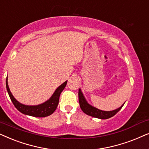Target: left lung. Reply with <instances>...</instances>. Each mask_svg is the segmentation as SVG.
I'll list each match as a JSON object with an SVG mask.
<instances>
[{
    "label": "left lung",
    "mask_w": 149,
    "mask_h": 149,
    "mask_svg": "<svg viewBox=\"0 0 149 149\" xmlns=\"http://www.w3.org/2000/svg\"><path fill=\"white\" fill-rule=\"evenodd\" d=\"M78 97L80 106L83 112L87 115H89V116H91L95 118H100V119H107V118L112 117L113 116H114V115L122 108V107L123 106L125 103V102L120 108L116 109V110L112 111H104L99 110L98 108H95V107L89 104L87 102L86 99H85L84 95H83L80 88H79Z\"/></svg>",
    "instance_id": "1"
}]
</instances>
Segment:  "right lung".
Segmentation results:
<instances>
[{
	"label": "right lung",
	"mask_w": 149,
	"mask_h": 149,
	"mask_svg": "<svg viewBox=\"0 0 149 149\" xmlns=\"http://www.w3.org/2000/svg\"><path fill=\"white\" fill-rule=\"evenodd\" d=\"M7 80L8 78L7 77V79H6V87H7L8 94H9L11 102H12L15 108H17V110L24 114L35 116V117H45V116L51 115L56 110L58 104L61 93H62L63 89L65 88L67 83V80L60 85L56 89V91L50 97V98L48 100L45 101V102L41 104L36 105V106H28V105L21 104L13 97L12 93L10 91L9 86H8Z\"/></svg>",
	"instance_id": "1"
}]
</instances>
